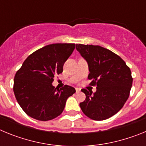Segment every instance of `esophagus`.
Listing matches in <instances>:
<instances>
[{
    "instance_id": "obj_1",
    "label": "esophagus",
    "mask_w": 146,
    "mask_h": 146,
    "mask_svg": "<svg viewBox=\"0 0 146 146\" xmlns=\"http://www.w3.org/2000/svg\"><path fill=\"white\" fill-rule=\"evenodd\" d=\"M75 90H76V93H79L80 91V89L78 88H76Z\"/></svg>"
}]
</instances>
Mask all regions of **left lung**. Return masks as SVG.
Listing matches in <instances>:
<instances>
[{"mask_svg":"<svg viewBox=\"0 0 146 146\" xmlns=\"http://www.w3.org/2000/svg\"><path fill=\"white\" fill-rule=\"evenodd\" d=\"M76 49L88 63L90 84L96 86L95 93L81 90L86 96L80 103L81 110L95 121L108 119L128 99L133 80L130 69L118 55L101 46L79 44Z\"/></svg>","mask_w":146,"mask_h":146,"instance_id":"1","label":"left lung"}]
</instances>
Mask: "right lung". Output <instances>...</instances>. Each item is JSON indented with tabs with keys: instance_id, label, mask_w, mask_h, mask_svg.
<instances>
[{
	"instance_id": "obj_1",
	"label": "right lung",
	"mask_w": 146,
	"mask_h": 146,
	"mask_svg": "<svg viewBox=\"0 0 146 146\" xmlns=\"http://www.w3.org/2000/svg\"><path fill=\"white\" fill-rule=\"evenodd\" d=\"M75 48V44H52L30 55L14 80V93L18 104L30 117L46 121L60 115L66 102L76 92L72 86L59 89L52 86L55 75Z\"/></svg>"
}]
</instances>
